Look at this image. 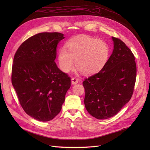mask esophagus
Returning a JSON list of instances; mask_svg holds the SVG:
<instances>
[{
  "label": "esophagus",
  "mask_w": 150,
  "mask_h": 150,
  "mask_svg": "<svg viewBox=\"0 0 150 150\" xmlns=\"http://www.w3.org/2000/svg\"><path fill=\"white\" fill-rule=\"evenodd\" d=\"M71 81H72V84H76L78 83V80L76 78H72V80H71Z\"/></svg>",
  "instance_id": "1"
}]
</instances>
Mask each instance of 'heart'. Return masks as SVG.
<instances>
[{"mask_svg": "<svg viewBox=\"0 0 150 150\" xmlns=\"http://www.w3.org/2000/svg\"><path fill=\"white\" fill-rule=\"evenodd\" d=\"M109 54L108 44L103 41L81 36L70 39L57 54L60 69L69 72L74 67L84 75L96 73L104 67Z\"/></svg>", "mask_w": 150, "mask_h": 150, "instance_id": "heart-1", "label": "heart"}]
</instances>
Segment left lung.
Returning <instances> with one entry per match:
<instances>
[{
    "instance_id": "left-lung-1",
    "label": "left lung",
    "mask_w": 150,
    "mask_h": 150,
    "mask_svg": "<svg viewBox=\"0 0 150 150\" xmlns=\"http://www.w3.org/2000/svg\"><path fill=\"white\" fill-rule=\"evenodd\" d=\"M112 53L100 72L86 78L84 103L97 119H107L119 112L130 100L136 79L135 57L119 38L112 37Z\"/></svg>"
}]
</instances>
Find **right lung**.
<instances>
[{
    "label": "right lung",
    "instance_id": "right-lung-1",
    "mask_svg": "<svg viewBox=\"0 0 150 150\" xmlns=\"http://www.w3.org/2000/svg\"><path fill=\"white\" fill-rule=\"evenodd\" d=\"M64 35L40 33L27 39L16 52L11 82L24 111L47 122L60 112L70 78L57 67V47Z\"/></svg>",
    "mask_w": 150,
    "mask_h": 150
}]
</instances>
